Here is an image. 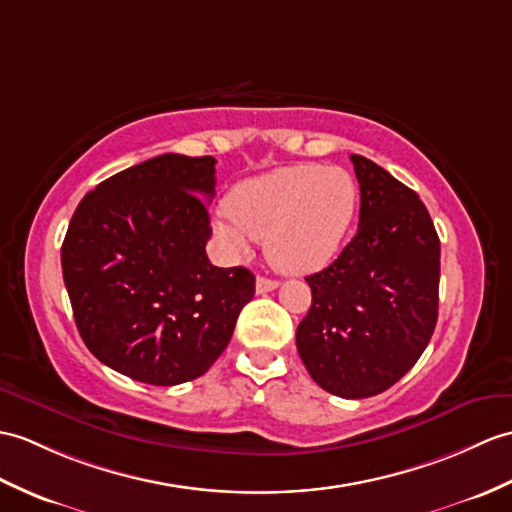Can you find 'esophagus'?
Returning a JSON list of instances; mask_svg holds the SVG:
<instances>
[{"label": "esophagus", "instance_id": "1", "mask_svg": "<svg viewBox=\"0 0 512 512\" xmlns=\"http://www.w3.org/2000/svg\"><path fill=\"white\" fill-rule=\"evenodd\" d=\"M255 288H257V294H266V292L277 290L279 288V281L277 279H268V277H257Z\"/></svg>", "mask_w": 512, "mask_h": 512}]
</instances>
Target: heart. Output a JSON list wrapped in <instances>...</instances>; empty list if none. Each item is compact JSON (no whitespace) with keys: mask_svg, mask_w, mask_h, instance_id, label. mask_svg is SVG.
<instances>
[{"mask_svg":"<svg viewBox=\"0 0 512 512\" xmlns=\"http://www.w3.org/2000/svg\"><path fill=\"white\" fill-rule=\"evenodd\" d=\"M355 209L358 185L347 170L299 163L235 185L213 229L233 251L264 240L272 266L305 275L334 259Z\"/></svg>","mask_w":512,"mask_h":512,"instance_id":"obj_1","label":"heart"}]
</instances>
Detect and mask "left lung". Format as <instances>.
<instances>
[{"label": "left lung", "mask_w": 512, "mask_h": 512, "mask_svg": "<svg viewBox=\"0 0 512 512\" xmlns=\"http://www.w3.org/2000/svg\"><path fill=\"white\" fill-rule=\"evenodd\" d=\"M351 161L358 233L334 264L305 277L312 307L296 349L320 388L364 399L397 384L434 334L441 242L417 192L360 154Z\"/></svg>", "instance_id": "1"}]
</instances>
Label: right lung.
<instances>
[{"instance_id": "right-lung-1", "label": "right lung", "mask_w": 512, "mask_h": 512, "mask_svg": "<svg viewBox=\"0 0 512 512\" xmlns=\"http://www.w3.org/2000/svg\"><path fill=\"white\" fill-rule=\"evenodd\" d=\"M216 159L161 154L106 178L71 216L61 264L76 327L113 371L176 386L209 371L255 277L213 266Z\"/></svg>"}]
</instances>
